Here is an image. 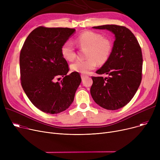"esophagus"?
Here are the masks:
<instances>
[{
	"mask_svg": "<svg viewBox=\"0 0 160 160\" xmlns=\"http://www.w3.org/2000/svg\"><path fill=\"white\" fill-rule=\"evenodd\" d=\"M87 77H88L87 75H84V74H82V75H81V78H82V80H84V79H85L86 78H87Z\"/></svg>",
	"mask_w": 160,
	"mask_h": 160,
	"instance_id": "34e87169",
	"label": "esophagus"
}]
</instances>
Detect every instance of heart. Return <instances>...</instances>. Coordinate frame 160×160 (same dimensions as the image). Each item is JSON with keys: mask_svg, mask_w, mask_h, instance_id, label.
<instances>
[{"mask_svg": "<svg viewBox=\"0 0 160 160\" xmlns=\"http://www.w3.org/2000/svg\"><path fill=\"white\" fill-rule=\"evenodd\" d=\"M76 43L81 48H86V60H78L71 64V70L82 74H87L94 69L97 63L104 64L110 58L113 50L112 40L101 33L91 30L82 32L76 38ZM62 54L65 60H74L77 53L71 41H66L62 47Z\"/></svg>", "mask_w": 160, "mask_h": 160, "instance_id": "heart-1", "label": "heart"}]
</instances>
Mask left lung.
Masks as SVG:
<instances>
[{"instance_id":"obj_1","label":"left lung","mask_w":160,"mask_h":160,"mask_svg":"<svg viewBox=\"0 0 160 160\" xmlns=\"http://www.w3.org/2000/svg\"><path fill=\"white\" fill-rule=\"evenodd\" d=\"M93 28L112 31L115 40L109 60L96 71L98 74H108V77H91L90 93L100 106L109 110H118L130 101L139 87L142 69L141 48L127 27L106 24Z\"/></svg>"}]
</instances>
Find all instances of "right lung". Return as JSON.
<instances>
[{"label":"right lung","mask_w":160,"mask_h":160,"mask_svg":"<svg viewBox=\"0 0 160 160\" xmlns=\"http://www.w3.org/2000/svg\"><path fill=\"white\" fill-rule=\"evenodd\" d=\"M74 31L39 27L28 35L21 50L22 88L31 102L45 113L55 114L67 110L82 81L78 72L67 74L69 65L61 51ZM59 76L64 78L60 82H55Z\"/></svg>","instance_id":"add662e5"}]
</instances>
